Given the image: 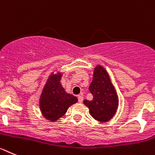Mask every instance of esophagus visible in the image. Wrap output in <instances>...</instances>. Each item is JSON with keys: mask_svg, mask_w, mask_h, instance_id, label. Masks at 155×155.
Here are the masks:
<instances>
[{"mask_svg": "<svg viewBox=\"0 0 155 155\" xmlns=\"http://www.w3.org/2000/svg\"><path fill=\"white\" fill-rule=\"evenodd\" d=\"M78 101H79V103H83V97L82 95H79V96H78Z\"/></svg>", "mask_w": 155, "mask_h": 155, "instance_id": "34e87169", "label": "esophagus"}]
</instances>
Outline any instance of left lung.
<instances>
[{"label":"left lung","mask_w":155,"mask_h":155,"mask_svg":"<svg viewBox=\"0 0 155 155\" xmlns=\"http://www.w3.org/2000/svg\"><path fill=\"white\" fill-rule=\"evenodd\" d=\"M89 90L93 96V100H85L83 103L89 108L92 117L101 123L110 120L116 114L119 100L110 78L101 65L94 69Z\"/></svg>","instance_id":"obj_1"}]
</instances>
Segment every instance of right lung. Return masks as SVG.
<instances>
[{"label":"right lung","instance_id":"obj_1","mask_svg":"<svg viewBox=\"0 0 155 155\" xmlns=\"http://www.w3.org/2000/svg\"><path fill=\"white\" fill-rule=\"evenodd\" d=\"M62 73L57 72L49 76L40 97V110L48 120L55 121L66 113L68 108L76 104L78 99L67 93L60 81Z\"/></svg>","mask_w":155,"mask_h":155}]
</instances>
